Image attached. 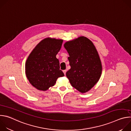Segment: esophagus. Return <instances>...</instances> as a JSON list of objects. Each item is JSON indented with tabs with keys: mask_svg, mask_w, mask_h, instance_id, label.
Segmentation results:
<instances>
[{
	"mask_svg": "<svg viewBox=\"0 0 131 131\" xmlns=\"http://www.w3.org/2000/svg\"><path fill=\"white\" fill-rule=\"evenodd\" d=\"M63 71V72H64V74H65H65H66V71H67V70H64Z\"/></svg>",
	"mask_w": 131,
	"mask_h": 131,
	"instance_id": "1",
	"label": "esophagus"
}]
</instances>
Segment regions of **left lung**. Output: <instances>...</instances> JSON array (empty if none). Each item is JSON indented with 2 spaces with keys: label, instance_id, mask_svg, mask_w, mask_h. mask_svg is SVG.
I'll return each instance as SVG.
<instances>
[{
  "label": "left lung",
  "instance_id": "8db88e82",
  "mask_svg": "<svg viewBox=\"0 0 131 131\" xmlns=\"http://www.w3.org/2000/svg\"><path fill=\"white\" fill-rule=\"evenodd\" d=\"M64 48L69 54L70 69L66 73L71 85L84 93L100 79L102 65L98 52L93 42L84 36L66 42Z\"/></svg>",
  "mask_w": 131,
  "mask_h": 131
}]
</instances>
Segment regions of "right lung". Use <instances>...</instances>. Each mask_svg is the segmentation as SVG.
<instances>
[{
	"mask_svg": "<svg viewBox=\"0 0 131 131\" xmlns=\"http://www.w3.org/2000/svg\"><path fill=\"white\" fill-rule=\"evenodd\" d=\"M63 40L45 38L31 52L25 63L26 76L36 89L45 91L55 85L58 78L64 74L60 69L56 55L60 51Z\"/></svg>",
	"mask_w": 131,
	"mask_h": 131,
	"instance_id": "1",
	"label": "right lung"
}]
</instances>
